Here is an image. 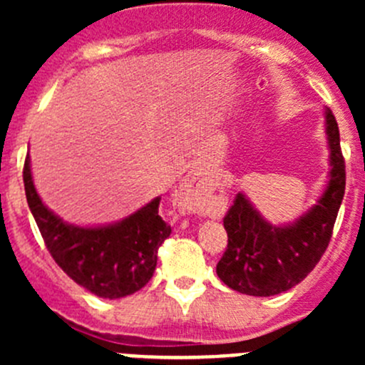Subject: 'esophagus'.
Returning a JSON list of instances; mask_svg holds the SVG:
<instances>
[{
  "label": "esophagus",
  "mask_w": 365,
  "mask_h": 365,
  "mask_svg": "<svg viewBox=\"0 0 365 365\" xmlns=\"http://www.w3.org/2000/svg\"><path fill=\"white\" fill-rule=\"evenodd\" d=\"M197 192H200V183L196 182V178H187L185 182L182 183V187H180V203L182 206H187V208H190L194 203H196V196Z\"/></svg>",
  "instance_id": "34e87169"
}]
</instances>
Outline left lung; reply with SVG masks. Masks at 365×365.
Listing matches in <instances>:
<instances>
[{"mask_svg": "<svg viewBox=\"0 0 365 365\" xmlns=\"http://www.w3.org/2000/svg\"><path fill=\"white\" fill-rule=\"evenodd\" d=\"M329 143V180L316 205L288 224L268 222L244 192H238L224 217L227 249L217 263L220 281L238 293L272 297L304 281L329 247L337 212L344 197L346 171L339 127L325 109Z\"/></svg>", "mask_w": 365, "mask_h": 365, "instance_id": "1", "label": "left lung"}]
</instances>
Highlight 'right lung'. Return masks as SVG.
Wrapping results in <instances>:
<instances>
[{"mask_svg":"<svg viewBox=\"0 0 365 365\" xmlns=\"http://www.w3.org/2000/svg\"><path fill=\"white\" fill-rule=\"evenodd\" d=\"M23 178L26 200L43 242L72 281L93 295L113 300L139 292L152 279L157 251L171 235V226L159 215L160 197L118 222L76 226L65 222L40 200L29 155Z\"/></svg>","mask_w":365,"mask_h":365,"instance_id":"1","label":"right lung"}]
</instances>
